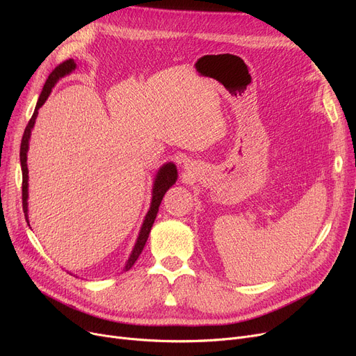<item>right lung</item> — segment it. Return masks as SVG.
I'll use <instances>...</instances> for the list:
<instances>
[{
	"label": "right lung",
	"mask_w": 356,
	"mask_h": 356,
	"mask_svg": "<svg viewBox=\"0 0 356 356\" xmlns=\"http://www.w3.org/2000/svg\"><path fill=\"white\" fill-rule=\"evenodd\" d=\"M74 67H76V65H74L73 59H67L65 62H62L60 65L56 66L51 73L49 74V78L43 86V90L40 93L39 97V101H37V105H35V109L33 112V115L24 129V134H23V138H22V147H20V161H22V172H23V184H22V199H23V211H24V216H26V220H27V180H29V170H27V149H29V140H30V134H31V128L34 125V121L37 118V114H39V108L46 102V99L49 98L50 92H51V88L54 86V83L58 82L62 76H65V74L70 73ZM177 179V170H176V165L173 163H168L165 165H163L160 168V172L157 175V179H156V183H154V188H153V200H152V207H149V211L144 219V223L141 227V231H140V236L137 239V244L133 250V254H131L128 263L125 266V270H129L131 267L134 266V263L137 261V258L140 257L145 242L148 239V235H149V231H152V227L154 223V219L157 216V212H159V207L161 203V199L164 196V193L168 191V188L170 186L175 184Z\"/></svg>",
	"instance_id": "obj_1"
}]
</instances>
